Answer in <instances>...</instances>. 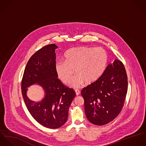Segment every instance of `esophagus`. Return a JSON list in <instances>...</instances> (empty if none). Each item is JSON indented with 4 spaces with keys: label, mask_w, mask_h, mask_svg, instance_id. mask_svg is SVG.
<instances>
[{
    "label": "esophagus",
    "mask_w": 146,
    "mask_h": 146,
    "mask_svg": "<svg viewBox=\"0 0 146 146\" xmlns=\"http://www.w3.org/2000/svg\"><path fill=\"white\" fill-rule=\"evenodd\" d=\"M75 92L76 94V95H79L80 94V93H81L80 91L79 90H77V89L75 90Z\"/></svg>",
    "instance_id": "esophagus-1"
}]
</instances>
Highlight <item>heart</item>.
Listing matches in <instances>:
<instances>
[{
	"label": "heart",
	"instance_id": "heart-1",
	"mask_svg": "<svg viewBox=\"0 0 146 146\" xmlns=\"http://www.w3.org/2000/svg\"><path fill=\"white\" fill-rule=\"evenodd\" d=\"M108 62V55L102 48L80 46L69 49L64 55V62H58L55 65L58 78L64 83H69L75 71L77 76L70 86L78 87L84 82L92 84L104 74Z\"/></svg>",
	"mask_w": 146,
	"mask_h": 146
}]
</instances>
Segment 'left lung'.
<instances>
[{
	"instance_id": "left-lung-1",
	"label": "left lung",
	"mask_w": 146,
	"mask_h": 146,
	"mask_svg": "<svg viewBox=\"0 0 146 146\" xmlns=\"http://www.w3.org/2000/svg\"><path fill=\"white\" fill-rule=\"evenodd\" d=\"M128 90V78L123 63L115 60L102 76L83 88L86 115L91 123L103 125L113 121L121 111Z\"/></svg>"
}]
</instances>
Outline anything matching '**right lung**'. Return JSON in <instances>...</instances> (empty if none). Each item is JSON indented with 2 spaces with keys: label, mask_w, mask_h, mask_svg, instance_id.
Masks as SVG:
<instances>
[{
  "label": "right lung",
  "mask_w": 146,
  "mask_h": 146,
  "mask_svg": "<svg viewBox=\"0 0 146 146\" xmlns=\"http://www.w3.org/2000/svg\"><path fill=\"white\" fill-rule=\"evenodd\" d=\"M57 48L52 44L37 51L27 62L21 83L22 96L30 113L39 124L50 129L58 128L66 121L69 108L76 96L74 90L58 78L55 70ZM35 83L46 92L44 99L38 103L26 95L27 88Z\"/></svg>",
  "instance_id": "1"
}]
</instances>
